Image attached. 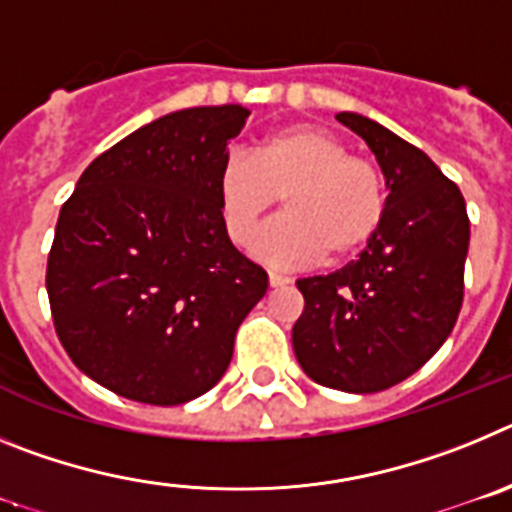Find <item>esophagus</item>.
<instances>
[{
    "label": "esophagus",
    "mask_w": 512,
    "mask_h": 512,
    "mask_svg": "<svg viewBox=\"0 0 512 512\" xmlns=\"http://www.w3.org/2000/svg\"><path fill=\"white\" fill-rule=\"evenodd\" d=\"M292 279L287 277V274H279V271H269V284L271 287H284V284H289Z\"/></svg>",
    "instance_id": "obj_1"
}]
</instances>
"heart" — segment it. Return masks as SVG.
Returning <instances> with one entry per match:
<instances>
[{
    "label": "heart",
    "mask_w": 512,
    "mask_h": 512,
    "mask_svg": "<svg viewBox=\"0 0 512 512\" xmlns=\"http://www.w3.org/2000/svg\"><path fill=\"white\" fill-rule=\"evenodd\" d=\"M277 200L284 215L261 230L256 259L271 266H305L320 256L346 261L382 230L390 182L341 135L302 122L261 138L251 158L230 156L217 174L220 220L235 246L251 243Z\"/></svg>",
    "instance_id": "heart-1"
}]
</instances>
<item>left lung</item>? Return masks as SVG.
Masks as SVG:
<instances>
[{
    "mask_svg": "<svg viewBox=\"0 0 512 512\" xmlns=\"http://www.w3.org/2000/svg\"><path fill=\"white\" fill-rule=\"evenodd\" d=\"M336 117L377 156L390 210L359 259L297 279L305 307L292 346L312 382L372 395L418 372L454 330L469 217L459 187L420 148L356 112Z\"/></svg>",
    "mask_w": 512,
    "mask_h": 512,
    "instance_id": "obj_1",
    "label": "left lung"
}]
</instances>
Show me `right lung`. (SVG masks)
<instances>
[{"instance_id": "obj_1", "label": "right lung", "mask_w": 512, "mask_h": 512, "mask_svg": "<svg viewBox=\"0 0 512 512\" xmlns=\"http://www.w3.org/2000/svg\"><path fill=\"white\" fill-rule=\"evenodd\" d=\"M251 112L192 107L97 156L63 202L45 289L58 341L94 382L146 405L212 390L269 277L217 207L228 143Z\"/></svg>"}]
</instances>
